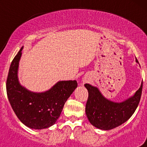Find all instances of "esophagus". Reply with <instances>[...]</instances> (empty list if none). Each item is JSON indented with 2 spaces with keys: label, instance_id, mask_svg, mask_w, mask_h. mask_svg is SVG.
<instances>
[{
  "label": "esophagus",
  "instance_id": "obj_1",
  "mask_svg": "<svg viewBox=\"0 0 147 147\" xmlns=\"http://www.w3.org/2000/svg\"><path fill=\"white\" fill-rule=\"evenodd\" d=\"M87 82V80H84V82Z\"/></svg>",
  "mask_w": 147,
  "mask_h": 147
}]
</instances>
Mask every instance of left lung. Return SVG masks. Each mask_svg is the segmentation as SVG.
I'll return each instance as SVG.
<instances>
[{
    "mask_svg": "<svg viewBox=\"0 0 147 147\" xmlns=\"http://www.w3.org/2000/svg\"><path fill=\"white\" fill-rule=\"evenodd\" d=\"M136 62L138 61L136 59ZM88 98L85 112L92 125L98 129L109 130L127 121L137 108L142 93L143 82L133 96L122 102H114L105 98L96 87L85 84Z\"/></svg>",
    "mask_w": 147,
    "mask_h": 147,
    "instance_id": "1",
    "label": "left lung"
}]
</instances>
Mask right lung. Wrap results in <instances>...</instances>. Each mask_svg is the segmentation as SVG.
<instances>
[{"label": "right lung", "instance_id": "1", "mask_svg": "<svg viewBox=\"0 0 147 147\" xmlns=\"http://www.w3.org/2000/svg\"><path fill=\"white\" fill-rule=\"evenodd\" d=\"M23 48L10 65L6 80L8 99L18 119L26 127L35 129L49 128L59 117L65 103L77 88V82L59 81L42 93L27 90L20 85L18 76Z\"/></svg>", "mask_w": 147, "mask_h": 147}]
</instances>
